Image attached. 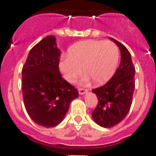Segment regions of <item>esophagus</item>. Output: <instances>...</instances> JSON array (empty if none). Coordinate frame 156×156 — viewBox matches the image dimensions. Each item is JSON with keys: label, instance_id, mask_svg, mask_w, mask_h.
<instances>
[{"label": "esophagus", "instance_id": "obj_1", "mask_svg": "<svg viewBox=\"0 0 156 156\" xmlns=\"http://www.w3.org/2000/svg\"><path fill=\"white\" fill-rule=\"evenodd\" d=\"M87 92V89H84V88H80V89L78 90L79 95H84V94H86Z\"/></svg>", "mask_w": 156, "mask_h": 156}]
</instances>
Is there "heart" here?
I'll list each match as a JSON object with an SVG mask.
<instances>
[{
    "label": "heart",
    "mask_w": 156,
    "mask_h": 156,
    "mask_svg": "<svg viewBox=\"0 0 156 156\" xmlns=\"http://www.w3.org/2000/svg\"><path fill=\"white\" fill-rule=\"evenodd\" d=\"M119 61V49L112 41L88 40L76 43L69 48L67 56H61L59 69L69 83H75L84 73L82 83L91 80L103 85L113 76Z\"/></svg>",
    "instance_id": "heart-1"
}]
</instances>
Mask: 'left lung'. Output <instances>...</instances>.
I'll use <instances>...</instances> for the list:
<instances>
[{
    "instance_id": "left-lung-1",
    "label": "left lung",
    "mask_w": 156,
    "mask_h": 156,
    "mask_svg": "<svg viewBox=\"0 0 156 156\" xmlns=\"http://www.w3.org/2000/svg\"><path fill=\"white\" fill-rule=\"evenodd\" d=\"M120 48L121 63L116 73L105 85L93 89L98 105L92 112L95 123L104 128L119 124L130 109L134 87L135 68L129 50L116 40L110 38Z\"/></svg>"
}]
</instances>
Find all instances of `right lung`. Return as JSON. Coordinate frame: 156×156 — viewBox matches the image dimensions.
I'll list each match as a JSON object with an SVG mask.
<instances>
[{"mask_svg": "<svg viewBox=\"0 0 156 156\" xmlns=\"http://www.w3.org/2000/svg\"><path fill=\"white\" fill-rule=\"evenodd\" d=\"M60 56L56 38L48 35L31 48L22 70L26 110L32 121L46 128L61 123L78 96V90L61 77Z\"/></svg>", "mask_w": 156, "mask_h": 156, "instance_id": "right-lung-1", "label": "right lung"}]
</instances>
